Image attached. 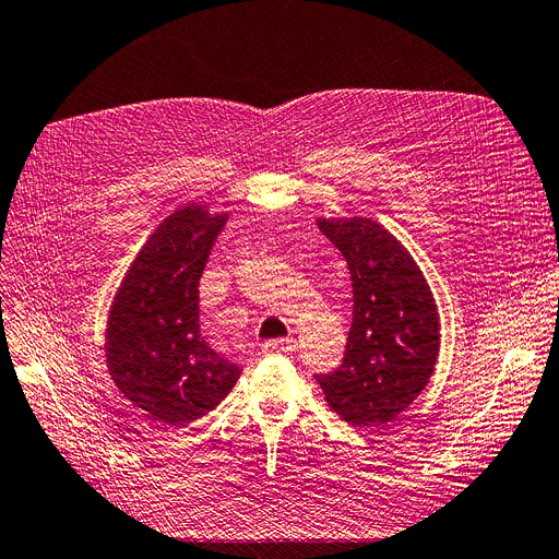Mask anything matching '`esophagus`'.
<instances>
[{"mask_svg": "<svg viewBox=\"0 0 559 559\" xmlns=\"http://www.w3.org/2000/svg\"><path fill=\"white\" fill-rule=\"evenodd\" d=\"M295 340L289 337H278V340H270V343H264V354H293L295 352Z\"/></svg>", "mask_w": 559, "mask_h": 559, "instance_id": "esophagus-1", "label": "esophagus"}]
</instances>
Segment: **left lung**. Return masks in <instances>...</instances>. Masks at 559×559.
Listing matches in <instances>:
<instances>
[{
	"label": "left lung",
	"mask_w": 559,
	"mask_h": 559,
	"mask_svg": "<svg viewBox=\"0 0 559 559\" xmlns=\"http://www.w3.org/2000/svg\"><path fill=\"white\" fill-rule=\"evenodd\" d=\"M345 255L354 322L343 366L318 377L326 404L358 429L393 423L425 391L441 347L431 287L402 241L368 216H318Z\"/></svg>",
	"instance_id": "obj_1"
}]
</instances>
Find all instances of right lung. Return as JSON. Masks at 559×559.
<instances>
[{
  "instance_id": "right-lung-1",
  "label": "right lung",
  "mask_w": 559,
  "mask_h": 559,
  "mask_svg": "<svg viewBox=\"0 0 559 559\" xmlns=\"http://www.w3.org/2000/svg\"><path fill=\"white\" fill-rule=\"evenodd\" d=\"M228 212L180 205L145 239L120 281L105 329L114 385L145 418L185 427L219 404L241 370L199 331V281Z\"/></svg>"
}]
</instances>
